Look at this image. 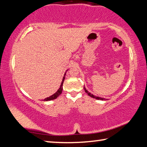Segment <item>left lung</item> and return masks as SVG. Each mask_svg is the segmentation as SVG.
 <instances>
[{
  "mask_svg": "<svg viewBox=\"0 0 147 147\" xmlns=\"http://www.w3.org/2000/svg\"><path fill=\"white\" fill-rule=\"evenodd\" d=\"M84 90H85V91H86V93L88 94L89 96H90L91 97H92V98H96V99H97V100H104V98H101V97H99V96H94V95H93V94H91V93H89V92H88V91L87 90V89L85 88V87H84Z\"/></svg>",
  "mask_w": 147,
  "mask_h": 147,
  "instance_id": "1",
  "label": "left lung"
}]
</instances>
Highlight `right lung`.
<instances>
[{"instance_id": "add662e5", "label": "right lung", "mask_w": 147, "mask_h": 147, "mask_svg": "<svg viewBox=\"0 0 147 147\" xmlns=\"http://www.w3.org/2000/svg\"><path fill=\"white\" fill-rule=\"evenodd\" d=\"M65 74L66 73H65V74H64V76H63V80H62V82H61L60 88H59L58 90L56 91V93H55L54 94H53V95H52V96H49V97H47L45 99H44L45 101L54 100V99H56L57 97H58V96L60 95L61 93H62V90H63V81H64V80H65Z\"/></svg>"}]
</instances>
